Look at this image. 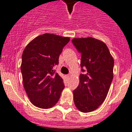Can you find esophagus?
<instances>
[{"instance_id":"esophagus-1","label":"esophagus","mask_w":132,"mask_h":132,"mask_svg":"<svg viewBox=\"0 0 132 132\" xmlns=\"http://www.w3.org/2000/svg\"><path fill=\"white\" fill-rule=\"evenodd\" d=\"M70 75H67V76H66V78L67 79H69L70 78Z\"/></svg>"}]
</instances>
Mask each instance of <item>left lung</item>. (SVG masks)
<instances>
[{
  "label": "left lung",
  "mask_w": 132,
  "mask_h": 132,
  "mask_svg": "<svg viewBox=\"0 0 132 132\" xmlns=\"http://www.w3.org/2000/svg\"><path fill=\"white\" fill-rule=\"evenodd\" d=\"M72 44L81 54L79 84L73 91L76 107L82 112L95 111L107 95L113 79L114 59L106 44L93 37L75 38Z\"/></svg>",
  "instance_id": "obj_1"
}]
</instances>
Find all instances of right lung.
I'll return each mask as SVG.
<instances>
[{
    "instance_id": "add662e5",
    "label": "right lung",
    "mask_w": 132,
    "mask_h": 132,
    "mask_svg": "<svg viewBox=\"0 0 132 132\" xmlns=\"http://www.w3.org/2000/svg\"><path fill=\"white\" fill-rule=\"evenodd\" d=\"M69 40V37L44 34L33 39L24 50L21 65L23 82L35 106L51 108L60 99L65 85L54 68Z\"/></svg>"
}]
</instances>
